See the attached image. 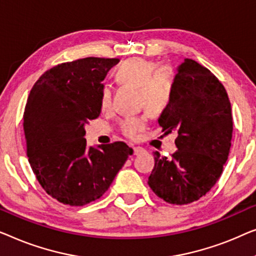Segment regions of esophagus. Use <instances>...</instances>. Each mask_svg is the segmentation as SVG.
<instances>
[{
	"mask_svg": "<svg viewBox=\"0 0 256 256\" xmlns=\"http://www.w3.org/2000/svg\"><path fill=\"white\" fill-rule=\"evenodd\" d=\"M144 150H144L142 147H139V146H136V147H133V154H134V156H138V154L142 153Z\"/></svg>",
	"mask_w": 256,
	"mask_h": 256,
	"instance_id": "esophagus-1",
	"label": "esophagus"
}]
</instances>
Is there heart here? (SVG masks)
Returning <instances> with one entry per match:
<instances>
[{
  "mask_svg": "<svg viewBox=\"0 0 256 256\" xmlns=\"http://www.w3.org/2000/svg\"><path fill=\"white\" fill-rule=\"evenodd\" d=\"M114 76L118 84L138 89V104L150 114H158L169 106L172 96V72L167 67L156 68V62L142 58H132L116 67ZM110 89L104 86L100 92L102 110L110 106ZM145 125L144 117H128L120 122L123 134L136 136Z\"/></svg>",
  "mask_w": 256,
  "mask_h": 256,
  "instance_id": "obj_1",
  "label": "heart"
}]
</instances>
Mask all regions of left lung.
<instances>
[{
  "mask_svg": "<svg viewBox=\"0 0 256 256\" xmlns=\"http://www.w3.org/2000/svg\"><path fill=\"white\" fill-rule=\"evenodd\" d=\"M169 106L159 118L164 134L176 132L170 158L154 152L148 186L176 205L200 200L216 184L228 161L233 120L228 92L208 68L184 59L172 82Z\"/></svg>",
  "mask_w": 256,
  "mask_h": 256,
  "instance_id": "1",
  "label": "left lung"
}]
</instances>
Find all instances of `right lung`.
<instances>
[{
    "mask_svg": "<svg viewBox=\"0 0 256 256\" xmlns=\"http://www.w3.org/2000/svg\"><path fill=\"white\" fill-rule=\"evenodd\" d=\"M118 59L84 58L46 70L23 116L28 162L42 189L62 204L100 198L133 153L123 142L87 147L84 125L100 114L102 81Z\"/></svg>",
    "mask_w": 256,
    "mask_h": 256,
    "instance_id": "add662e5",
    "label": "right lung"
}]
</instances>
